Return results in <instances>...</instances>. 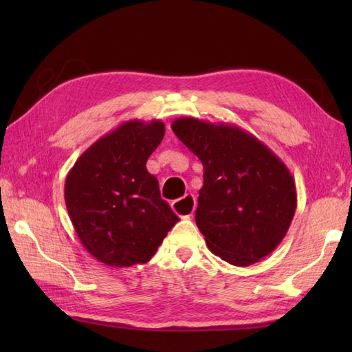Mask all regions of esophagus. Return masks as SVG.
Listing matches in <instances>:
<instances>
[{
	"instance_id": "34e87169",
	"label": "esophagus",
	"mask_w": 352,
	"mask_h": 352,
	"mask_svg": "<svg viewBox=\"0 0 352 352\" xmlns=\"http://www.w3.org/2000/svg\"><path fill=\"white\" fill-rule=\"evenodd\" d=\"M172 210H174L178 216H182V218H189L192 216L193 210H195L197 207V199L193 195H184L183 198L174 201V203L170 204Z\"/></svg>"
}]
</instances>
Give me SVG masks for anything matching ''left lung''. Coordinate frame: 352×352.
<instances>
[{
	"label": "left lung",
	"instance_id": "1",
	"mask_svg": "<svg viewBox=\"0 0 352 352\" xmlns=\"http://www.w3.org/2000/svg\"><path fill=\"white\" fill-rule=\"evenodd\" d=\"M170 129L203 163L195 221L207 248L234 266L269 256L296 210L289 168L263 142L236 125L178 118Z\"/></svg>",
	"mask_w": 352,
	"mask_h": 352
}]
</instances>
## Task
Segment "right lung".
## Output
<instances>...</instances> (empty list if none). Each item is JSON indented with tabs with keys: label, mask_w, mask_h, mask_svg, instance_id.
Instances as JSON below:
<instances>
[{
	"label": "right lung",
	"mask_w": 352,
	"mask_h": 352,
	"mask_svg": "<svg viewBox=\"0 0 352 352\" xmlns=\"http://www.w3.org/2000/svg\"><path fill=\"white\" fill-rule=\"evenodd\" d=\"M163 136L159 119L122 122L89 146L66 175L65 203L74 230L104 265L146 263L178 222L146 169Z\"/></svg>",
	"instance_id": "obj_1"
}]
</instances>
